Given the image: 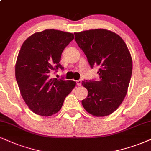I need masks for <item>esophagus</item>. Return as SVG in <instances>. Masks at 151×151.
I'll list each match as a JSON object with an SVG mask.
<instances>
[{
  "instance_id": "esophagus-1",
  "label": "esophagus",
  "mask_w": 151,
  "mask_h": 151,
  "mask_svg": "<svg viewBox=\"0 0 151 151\" xmlns=\"http://www.w3.org/2000/svg\"><path fill=\"white\" fill-rule=\"evenodd\" d=\"M76 85H78V86H81V84H82V81L81 80H78V81H76Z\"/></svg>"
}]
</instances>
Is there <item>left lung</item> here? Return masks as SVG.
<instances>
[{"label":"left lung","instance_id":"1","mask_svg":"<svg viewBox=\"0 0 151 151\" xmlns=\"http://www.w3.org/2000/svg\"><path fill=\"white\" fill-rule=\"evenodd\" d=\"M74 34L91 68L99 66L98 81L82 82L88 91L82 104L91 115L107 116L118 109L127 94L132 73L131 55L122 38L111 31L92 29Z\"/></svg>","mask_w":151,"mask_h":151}]
</instances>
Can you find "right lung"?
Segmentation results:
<instances>
[{"instance_id": "right-lung-1", "label": "right lung", "mask_w": 151, "mask_h": 151, "mask_svg": "<svg viewBox=\"0 0 151 151\" xmlns=\"http://www.w3.org/2000/svg\"><path fill=\"white\" fill-rule=\"evenodd\" d=\"M74 35L55 29L36 32L22 44L15 65V77L23 99L42 116L57 113L76 82L50 78V73L63 69L59 64L64 48Z\"/></svg>"}]
</instances>
